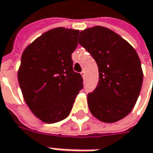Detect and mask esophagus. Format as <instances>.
<instances>
[{
    "mask_svg": "<svg viewBox=\"0 0 153 153\" xmlns=\"http://www.w3.org/2000/svg\"><path fill=\"white\" fill-rule=\"evenodd\" d=\"M81 76L83 77V79L85 77V70H83V71L81 72Z\"/></svg>",
    "mask_w": 153,
    "mask_h": 153,
    "instance_id": "obj_1",
    "label": "esophagus"
}]
</instances>
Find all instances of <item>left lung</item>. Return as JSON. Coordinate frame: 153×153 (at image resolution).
I'll return each mask as SVG.
<instances>
[{"label": "left lung", "mask_w": 153, "mask_h": 153, "mask_svg": "<svg viewBox=\"0 0 153 153\" xmlns=\"http://www.w3.org/2000/svg\"><path fill=\"white\" fill-rule=\"evenodd\" d=\"M79 43L97 62L99 81L87 102L95 118L104 123L124 119L134 108L143 82L137 52L128 41L102 26L82 30Z\"/></svg>", "instance_id": "left-lung-1"}]
</instances>
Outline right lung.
Masks as SVG:
<instances>
[{
  "mask_svg": "<svg viewBox=\"0 0 153 153\" xmlns=\"http://www.w3.org/2000/svg\"><path fill=\"white\" fill-rule=\"evenodd\" d=\"M79 33L62 27L50 29L22 54L18 79L23 97L34 116L46 124L66 119L83 88V79L73 70L71 57Z\"/></svg>",
  "mask_w": 153,
  "mask_h": 153,
  "instance_id": "1",
  "label": "right lung"
}]
</instances>
